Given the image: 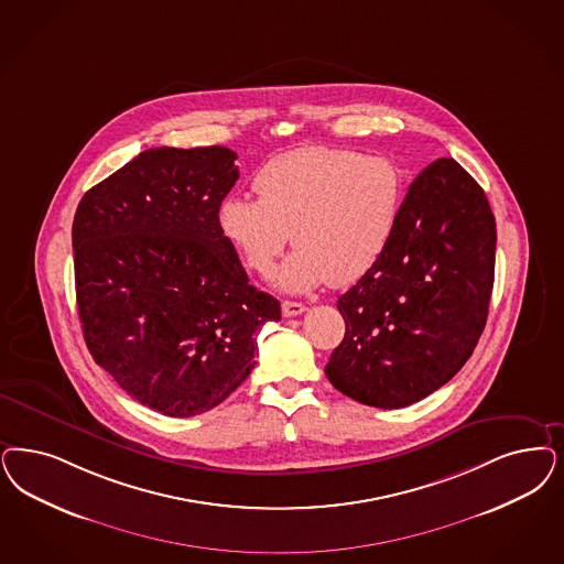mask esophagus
Instances as JSON below:
<instances>
[{
  "instance_id": "34e87169",
  "label": "esophagus",
  "mask_w": 564,
  "mask_h": 564,
  "mask_svg": "<svg viewBox=\"0 0 564 564\" xmlns=\"http://www.w3.org/2000/svg\"><path fill=\"white\" fill-rule=\"evenodd\" d=\"M281 311H283V316L292 318V316H297V314H302V312L306 311V306H304V304H300V302H290V300H285V302L281 304Z\"/></svg>"
}]
</instances>
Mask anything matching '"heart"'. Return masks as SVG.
Wrapping results in <instances>:
<instances>
[{
  "mask_svg": "<svg viewBox=\"0 0 564 564\" xmlns=\"http://www.w3.org/2000/svg\"><path fill=\"white\" fill-rule=\"evenodd\" d=\"M253 189L258 197L223 199V235L262 276L292 237L297 248L274 279L281 290L300 293L325 281L350 285L377 264L402 210L406 178L389 155L311 145L274 155L253 176Z\"/></svg>",
  "mask_w": 564,
  "mask_h": 564,
  "instance_id": "1",
  "label": "heart"
}]
</instances>
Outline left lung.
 Instances as JSON below:
<instances>
[{
  "label": "left lung",
  "mask_w": 564,
  "mask_h": 564,
  "mask_svg": "<svg viewBox=\"0 0 564 564\" xmlns=\"http://www.w3.org/2000/svg\"><path fill=\"white\" fill-rule=\"evenodd\" d=\"M496 218L465 169L440 158L410 183L386 252L337 300L346 335L325 375L375 409H404L475 350L494 288Z\"/></svg>",
  "instance_id": "8db88e82"
}]
</instances>
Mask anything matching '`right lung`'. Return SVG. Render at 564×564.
I'll use <instances>...</instances> for the list:
<instances>
[{
    "instance_id": "right-lung-1",
    "label": "right lung",
    "mask_w": 564,
    "mask_h": 564,
    "mask_svg": "<svg viewBox=\"0 0 564 564\" xmlns=\"http://www.w3.org/2000/svg\"><path fill=\"white\" fill-rule=\"evenodd\" d=\"M223 145L152 148L91 187L73 223L85 344L148 409L195 416L252 372L281 304L250 285L218 210L239 171Z\"/></svg>"
}]
</instances>
